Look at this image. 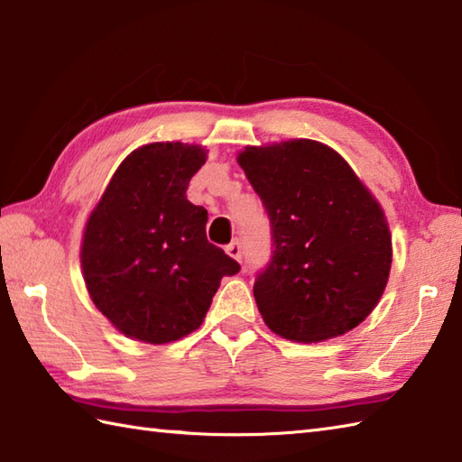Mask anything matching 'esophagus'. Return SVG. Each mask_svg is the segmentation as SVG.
Masks as SVG:
<instances>
[{
	"instance_id": "34e87169",
	"label": "esophagus",
	"mask_w": 462,
	"mask_h": 462,
	"mask_svg": "<svg viewBox=\"0 0 462 462\" xmlns=\"http://www.w3.org/2000/svg\"><path fill=\"white\" fill-rule=\"evenodd\" d=\"M226 254H228L230 258H234V260H242V248H240V242L238 240H234L232 244H228V246H226Z\"/></svg>"
}]
</instances>
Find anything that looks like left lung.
<instances>
[{
    "mask_svg": "<svg viewBox=\"0 0 462 462\" xmlns=\"http://www.w3.org/2000/svg\"><path fill=\"white\" fill-rule=\"evenodd\" d=\"M238 164L272 224V262L254 283L263 323L298 343L357 328L385 291L393 260L375 196L318 141L246 146Z\"/></svg>",
    "mask_w": 462,
    "mask_h": 462,
    "instance_id": "left-lung-1",
    "label": "left lung"
}]
</instances>
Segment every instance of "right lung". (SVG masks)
<instances>
[{"mask_svg":"<svg viewBox=\"0 0 462 462\" xmlns=\"http://www.w3.org/2000/svg\"><path fill=\"white\" fill-rule=\"evenodd\" d=\"M202 144L149 143L111 176L85 224L87 291L123 336L162 346L199 329L224 276L240 266L206 240L208 212L186 199Z\"/></svg>","mask_w":462,"mask_h":462,"instance_id":"obj_1","label":"right lung"}]
</instances>
